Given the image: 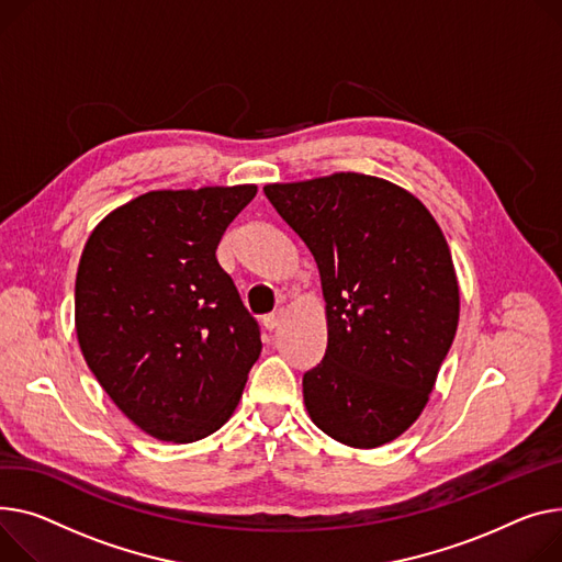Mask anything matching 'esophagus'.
I'll return each mask as SVG.
<instances>
[{"instance_id":"obj_1","label":"esophagus","mask_w":562,"mask_h":562,"mask_svg":"<svg viewBox=\"0 0 562 562\" xmlns=\"http://www.w3.org/2000/svg\"><path fill=\"white\" fill-rule=\"evenodd\" d=\"M282 312H273V314H269V316H265V321H261V323H265V327L269 329V331H276L278 327H280V323H282Z\"/></svg>"}]
</instances>
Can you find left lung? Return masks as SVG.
Instances as JSON below:
<instances>
[{"label":"left lung","instance_id":"left-lung-1","mask_svg":"<svg viewBox=\"0 0 562 562\" xmlns=\"http://www.w3.org/2000/svg\"><path fill=\"white\" fill-rule=\"evenodd\" d=\"M265 194L316 259L327 350L303 378L314 425L357 450L402 436L459 325V280L431 212L384 178L341 171Z\"/></svg>","mask_w":562,"mask_h":562}]
</instances>
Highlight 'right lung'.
<instances>
[{
    "label": "right lung",
    "instance_id": "obj_1",
    "mask_svg": "<svg viewBox=\"0 0 562 562\" xmlns=\"http://www.w3.org/2000/svg\"><path fill=\"white\" fill-rule=\"evenodd\" d=\"M257 184L146 192L99 221L74 321L101 389L144 434L194 442L231 420L261 352L216 246Z\"/></svg>",
    "mask_w": 562,
    "mask_h": 562
}]
</instances>
